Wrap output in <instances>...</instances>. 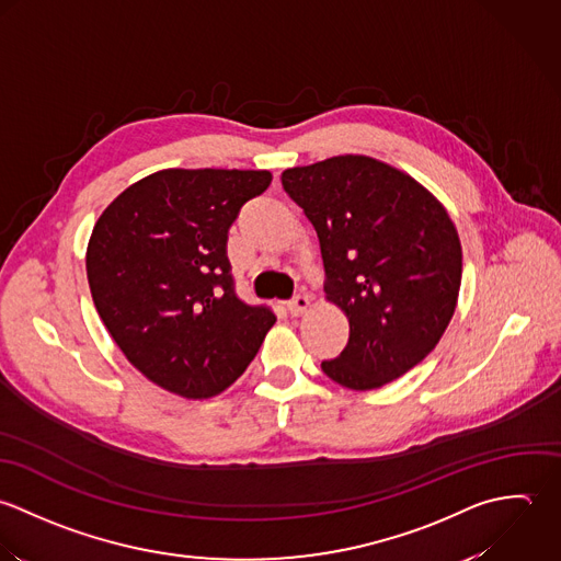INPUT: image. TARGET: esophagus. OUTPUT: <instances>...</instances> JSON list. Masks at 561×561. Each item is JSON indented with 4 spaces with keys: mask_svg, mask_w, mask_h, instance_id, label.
I'll return each mask as SVG.
<instances>
[{
    "mask_svg": "<svg viewBox=\"0 0 561 561\" xmlns=\"http://www.w3.org/2000/svg\"><path fill=\"white\" fill-rule=\"evenodd\" d=\"M308 308H310V299H308V295H297V297H293V299H290V304H288V310H290V314H293V317H301Z\"/></svg>",
    "mask_w": 561,
    "mask_h": 561,
    "instance_id": "obj_1",
    "label": "esophagus"
}]
</instances>
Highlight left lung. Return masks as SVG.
<instances>
[{"mask_svg": "<svg viewBox=\"0 0 561 561\" xmlns=\"http://www.w3.org/2000/svg\"><path fill=\"white\" fill-rule=\"evenodd\" d=\"M282 186L314 225L328 301L348 342L323 373L375 390L423 362L457 306L461 244L445 206L408 173L368 156L286 169Z\"/></svg>", "mask_w": 561, "mask_h": 561, "instance_id": "left-lung-1", "label": "left lung"}]
</instances>
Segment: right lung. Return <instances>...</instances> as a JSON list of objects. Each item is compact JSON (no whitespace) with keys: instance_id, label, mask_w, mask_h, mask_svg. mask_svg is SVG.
<instances>
[{"instance_id":"obj_1","label":"right lung","mask_w":561,"mask_h":561,"mask_svg":"<svg viewBox=\"0 0 561 561\" xmlns=\"http://www.w3.org/2000/svg\"><path fill=\"white\" fill-rule=\"evenodd\" d=\"M273 175L164 169L125 188L87 249L95 308L123 355L156 386L210 399L255 357L275 314L233 293L227 231Z\"/></svg>"}]
</instances>
